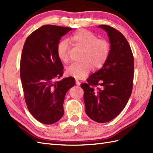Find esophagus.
<instances>
[{
    "mask_svg": "<svg viewBox=\"0 0 153 153\" xmlns=\"http://www.w3.org/2000/svg\"><path fill=\"white\" fill-rule=\"evenodd\" d=\"M76 84L77 85H80V84H81V83H80V81L78 80L77 79H76Z\"/></svg>",
    "mask_w": 153,
    "mask_h": 153,
    "instance_id": "34e87169",
    "label": "esophagus"
}]
</instances>
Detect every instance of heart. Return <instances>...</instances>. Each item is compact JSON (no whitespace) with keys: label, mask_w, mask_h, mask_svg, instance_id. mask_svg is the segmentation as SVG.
Segmentation results:
<instances>
[{"label":"heart","mask_w":153,"mask_h":153,"mask_svg":"<svg viewBox=\"0 0 153 153\" xmlns=\"http://www.w3.org/2000/svg\"><path fill=\"white\" fill-rule=\"evenodd\" d=\"M68 40L74 45L82 48L81 59L79 62H74L66 69V74L77 79H82L87 76L93 68H100L104 65L109 56L111 45L105 39L98 38L92 32L80 28L70 35ZM69 42L66 40L59 42L56 51L59 59L63 62L69 60Z\"/></svg>","instance_id":"heart-1"}]
</instances>
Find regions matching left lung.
<instances>
[{"mask_svg": "<svg viewBox=\"0 0 153 153\" xmlns=\"http://www.w3.org/2000/svg\"><path fill=\"white\" fill-rule=\"evenodd\" d=\"M98 27L108 33L111 50L102 68L91 74L84 91L85 112L100 123L109 122L125 108L132 94L134 62L130 46L120 32L107 25Z\"/></svg>", "mask_w": 153, "mask_h": 153, "instance_id": "left-lung-1", "label": "left lung"}]
</instances>
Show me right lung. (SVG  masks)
Segmentation results:
<instances>
[{
    "mask_svg": "<svg viewBox=\"0 0 153 153\" xmlns=\"http://www.w3.org/2000/svg\"><path fill=\"white\" fill-rule=\"evenodd\" d=\"M72 28L45 25L32 33L25 42L20 62V76L28 111L45 125L57 122L64 115L66 93L75 85L73 77L55 81L63 74L56 48Z\"/></svg>",
    "mask_w": 153,
    "mask_h": 153,
    "instance_id": "add662e5",
    "label": "right lung"
}]
</instances>
